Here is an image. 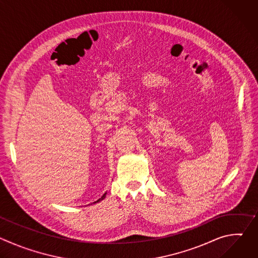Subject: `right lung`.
Listing matches in <instances>:
<instances>
[{
  "instance_id": "1",
  "label": "right lung",
  "mask_w": 258,
  "mask_h": 258,
  "mask_svg": "<svg viewBox=\"0 0 258 258\" xmlns=\"http://www.w3.org/2000/svg\"><path fill=\"white\" fill-rule=\"evenodd\" d=\"M105 197H106V193H105V194H104V195H103V196H102V197H101V198H100V199H99V200H97V201H96V202H99V201H101V200H103V199H104V198H105ZM96 202H94V203H96Z\"/></svg>"
}]
</instances>
